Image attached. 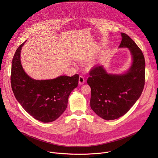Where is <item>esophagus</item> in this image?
<instances>
[{"instance_id":"obj_1","label":"esophagus","mask_w":158,"mask_h":158,"mask_svg":"<svg viewBox=\"0 0 158 158\" xmlns=\"http://www.w3.org/2000/svg\"><path fill=\"white\" fill-rule=\"evenodd\" d=\"M85 82V79H84V77L82 76H80L79 77V84H83Z\"/></svg>"}]
</instances>
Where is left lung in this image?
<instances>
[{"mask_svg":"<svg viewBox=\"0 0 158 158\" xmlns=\"http://www.w3.org/2000/svg\"><path fill=\"white\" fill-rule=\"evenodd\" d=\"M119 48L131 51L132 64L127 73H107L102 65L90 71L87 82L91 89L90 105L95 113L105 120H114L124 115L141 95L145 84L144 55L134 41L121 33Z\"/></svg>","mask_w":158,"mask_h":158,"instance_id":"1","label":"left lung"}]
</instances>
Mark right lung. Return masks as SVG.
<instances>
[{
    "label": "right lung",
    "mask_w": 158,
    "mask_h": 158,
    "mask_svg": "<svg viewBox=\"0 0 158 158\" xmlns=\"http://www.w3.org/2000/svg\"><path fill=\"white\" fill-rule=\"evenodd\" d=\"M26 41L17 48L12 59V91L22 107L31 116L42 123L52 122L66 109L69 96L77 87L79 76H61L41 81L32 79L22 68L20 58L21 48Z\"/></svg>",
    "instance_id": "obj_1"
}]
</instances>
